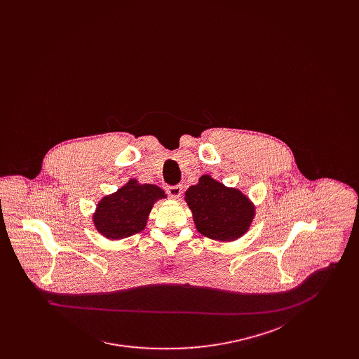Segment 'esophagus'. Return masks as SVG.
I'll return each instance as SVG.
<instances>
[{
    "label": "esophagus",
    "instance_id": "esophagus-1",
    "mask_svg": "<svg viewBox=\"0 0 359 359\" xmlns=\"http://www.w3.org/2000/svg\"><path fill=\"white\" fill-rule=\"evenodd\" d=\"M167 194L170 195L171 199H179L182 195V187L180 186H173V187H167Z\"/></svg>",
    "mask_w": 359,
    "mask_h": 359
}]
</instances>
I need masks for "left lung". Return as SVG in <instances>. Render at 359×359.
<instances>
[{
	"instance_id": "1",
	"label": "left lung",
	"mask_w": 359,
	"mask_h": 359,
	"mask_svg": "<svg viewBox=\"0 0 359 359\" xmlns=\"http://www.w3.org/2000/svg\"><path fill=\"white\" fill-rule=\"evenodd\" d=\"M184 201L196 230L207 238L231 242L248 233L256 205L238 188L226 187L210 175L188 187Z\"/></svg>"
}]
</instances>
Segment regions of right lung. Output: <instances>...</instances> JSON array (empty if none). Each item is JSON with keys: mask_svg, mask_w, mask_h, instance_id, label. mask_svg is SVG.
I'll use <instances>...</instances> for the list:
<instances>
[{"mask_svg": "<svg viewBox=\"0 0 359 359\" xmlns=\"http://www.w3.org/2000/svg\"><path fill=\"white\" fill-rule=\"evenodd\" d=\"M167 198L156 184H141L130 179L125 186L104 195L93 214L95 230L111 241L128 238L141 233L149 218L154 203Z\"/></svg>", "mask_w": 359, "mask_h": 359, "instance_id": "1", "label": "right lung"}]
</instances>
